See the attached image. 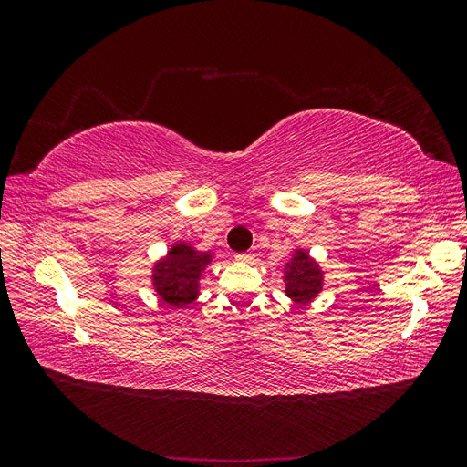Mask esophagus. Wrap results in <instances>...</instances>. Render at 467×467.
Wrapping results in <instances>:
<instances>
[{
    "instance_id": "1",
    "label": "esophagus",
    "mask_w": 467,
    "mask_h": 467,
    "mask_svg": "<svg viewBox=\"0 0 467 467\" xmlns=\"http://www.w3.org/2000/svg\"><path fill=\"white\" fill-rule=\"evenodd\" d=\"M235 261H237V263H251V261H253V255H251V253H237Z\"/></svg>"
}]
</instances>
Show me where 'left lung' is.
Returning a JSON list of instances; mask_svg holds the SVG:
<instances>
[{"mask_svg":"<svg viewBox=\"0 0 467 467\" xmlns=\"http://www.w3.org/2000/svg\"><path fill=\"white\" fill-rule=\"evenodd\" d=\"M286 296L296 304H309L323 290L321 266L306 249H294L285 266Z\"/></svg>","mask_w":467,"mask_h":467,"instance_id":"left-lung-1","label":"left lung"}]
</instances>
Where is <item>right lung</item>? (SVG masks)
<instances>
[{"label":"right lung","mask_w":467,"mask_h":467,"mask_svg":"<svg viewBox=\"0 0 467 467\" xmlns=\"http://www.w3.org/2000/svg\"><path fill=\"white\" fill-rule=\"evenodd\" d=\"M210 251H196L189 244H175L167 251V255L153 265L151 282L160 300L181 309L199 298V280L202 271L210 265Z\"/></svg>","instance_id":"1"}]
</instances>
